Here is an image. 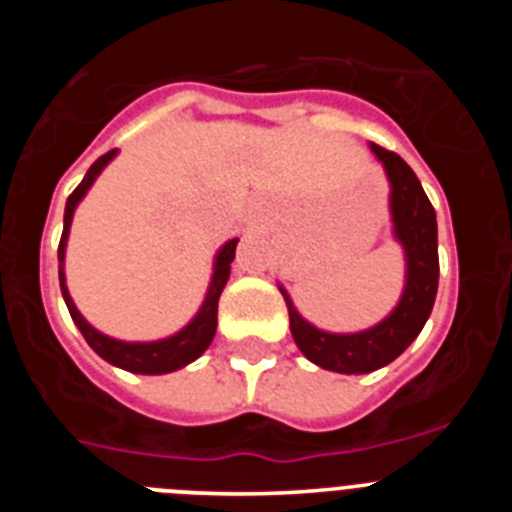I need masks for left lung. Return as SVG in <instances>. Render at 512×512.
Segmentation results:
<instances>
[{
	"label": "left lung",
	"mask_w": 512,
	"mask_h": 512,
	"mask_svg": "<svg viewBox=\"0 0 512 512\" xmlns=\"http://www.w3.org/2000/svg\"><path fill=\"white\" fill-rule=\"evenodd\" d=\"M390 182L392 238L405 253V287L392 312L377 325L356 333H330L307 323L287 289L279 284L289 310V330L302 354L320 369L338 374L377 372L418 338L431 315L438 292V225L436 210L425 197L418 176L397 153L369 146Z\"/></svg>",
	"instance_id": "left-lung-1"
}]
</instances>
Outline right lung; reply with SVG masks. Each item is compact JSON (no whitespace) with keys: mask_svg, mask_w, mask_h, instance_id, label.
<instances>
[{"mask_svg":"<svg viewBox=\"0 0 512 512\" xmlns=\"http://www.w3.org/2000/svg\"><path fill=\"white\" fill-rule=\"evenodd\" d=\"M115 156L117 151L99 156L97 161L89 166L87 176L81 179L79 187H76L74 192H71L69 200H66V212H63V235H61V243H58V282H61V295H63V302H66V307H69L71 320H74L76 328L81 330V336L87 338L89 346L94 348V354L102 356L104 361H110L112 366H120V369H125V372L169 374V372H176V369H182V366L192 364L194 359H200V356L207 351V346L212 343V338H215L217 300H220L225 284H228L230 264H233L235 259L238 238L223 243L220 251L215 253L210 287H207L202 307L182 330H176L174 336L158 338V341H117V338L112 336H104L102 330H97L92 323H87V318L76 310L74 300H71L69 295V287H66L63 261H66V243H69V230H71V220H74L76 207H79V202L87 197L92 184L97 182V176L102 174L104 166L110 164Z\"/></svg>","mask_w":512,"mask_h":512,"instance_id":"1","label":"right lung"}]
</instances>
